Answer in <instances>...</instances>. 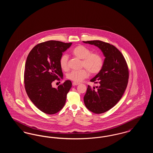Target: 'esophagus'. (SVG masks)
I'll use <instances>...</instances> for the list:
<instances>
[{
	"label": "esophagus",
	"mask_w": 153,
	"mask_h": 153,
	"mask_svg": "<svg viewBox=\"0 0 153 153\" xmlns=\"http://www.w3.org/2000/svg\"><path fill=\"white\" fill-rule=\"evenodd\" d=\"M80 84L79 82H72V85L73 86H76V85H79Z\"/></svg>",
	"instance_id": "esophagus-1"
}]
</instances>
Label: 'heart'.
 I'll return each instance as SVG.
<instances>
[{
    "label": "heart",
    "mask_w": 153,
    "mask_h": 153,
    "mask_svg": "<svg viewBox=\"0 0 153 153\" xmlns=\"http://www.w3.org/2000/svg\"><path fill=\"white\" fill-rule=\"evenodd\" d=\"M72 54L75 57L82 59L81 66L86 69H82L79 71H72L67 74L68 79L74 82H80L87 78L89 72L92 74L99 73L102 68L104 60L102 56L97 53H91V51L87 47L79 45L72 51ZM59 65L64 71L68 69V56L67 54H62L59 58Z\"/></svg>",
    "instance_id": "1"
}]
</instances>
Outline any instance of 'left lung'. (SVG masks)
<instances>
[{
  "label": "left lung",
  "mask_w": 153,
  "mask_h": 153,
  "mask_svg": "<svg viewBox=\"0 0 153 153\" xmlns=\"http://www.w3.org/2000/svg\"><path fill=\"white\" fill-rule=\"evenodd\" d=\"M83 42L98 47L105 57L102 70L91 80L99 83V86L88 85L84 97L88 109L102 114L114 107L123 95L128 81V66L122 53L114 45L99 40Z\"/></svg>",
  "instance_id": "obj_1"
}]
</instances>
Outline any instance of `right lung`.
<instances>
[{
    "label": "right lung",
    "instance_id": "right-lung-1",
    "mask_svg": "<svg viewBox=\"0 0 153 153\" xmlns=\"http://www.w3.org/2000/svg\"><path fill=\"white\" fill-rule=\"evenodd\" d=\"M72 43L48 41L35 46L27 57L24 72L26 93L36 107L45 114L57 113L65 104L66 95L72 87L66 80L57 88L51 83L63 77L59 58Z\"/></svg>",
    "mask_w": 153,
    "mask_h": 153
}]
</instances>
